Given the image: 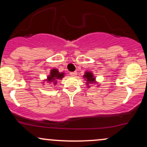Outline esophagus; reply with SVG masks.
Segmentation results:
<instances>
[{"label": "esophagus", "instance_id": "1", "mask_svg": "<svg viewBox=\"0 0 147 147\" xmlns=\"http://www.w3.org/2000/svg\"><path fill=\"white\" fill-rule=\"evenodd\" d=\"M77 72L75 71V72H71L70 74V75H71V76H76V75H77Z\"/></svg>", "mask_w": 147, "mask_h": 147}]
</instances>
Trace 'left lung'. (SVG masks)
Instances as JSON below:
<instances>
[{
  "label": "left lung",
  "instance_id": "obj_1",
  "mask_svg": "<svg viewBox=\"0 0 147 147\" xmlns=\"http://www.w3.org/2000/svg\"><path fill=\"white\" fill-rule=\"evenodd\" d=\"M84 77L86 78L85 80H86L87 85H88V84L90 83H94V82H95V77H93V75L90 72H85V75H84Z\"/></svg>",
  "mask_w": 147,
  "mask_h": 147
}]
</instances>
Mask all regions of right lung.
Returning a JSON list of instances; mask_svg holds the SVG:
<instances>
[{"mask_svg":"<svg viewBox=\"0 0 147 147\" xmlns=\"http://www.w3.org/2000/svg\"><path fill=\"white\" fill-rule=\"evenodd\" d=\"M64 77V73H60L57 69L51 70L50 75L48 77V82L50 83H52L55 85L58 82L59 79H61Z\"/></svg>","mask_w":147,"mask_h":147,"instance_id":"1","label":"right lung"}]
</instances>
